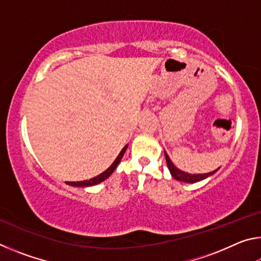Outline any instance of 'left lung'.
<instances>
[{
    "label": "left lung",
    "instance_id": "8db88e82",
    "mask_svg": "<svg viewBox=\"0 0 261 261\" xmlns=\"http://www.w3.org/2000/svg\"><path fill=\"white\" fill-rule=\"evenodd\" d=\"M165 156H166V162H167V166H168V169H169L171 176L175 179L179 180V182H184V183H197L199 182V180L205 179L207 177H210L213 174H215L216 171L219 170V168L216 170L211 171V173H207V174H189V173H185V171L178 169L177 167H176L173 161L170 160V158L168 156L167 152L165 151Z\"/></svg>",
    "mask_w": 261,
    "mask_h": 261
}]
</instances>
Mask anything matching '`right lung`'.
Instances as JSON below:
<instances>
[{"instance_id": "add662e5", "label": "right lung", "mask_w": 261, "mask_h": 261, "mask_svg": "<svg viewBox=\"0 0 261 261\" xmlns=\"http://www.w3.org/2000/svg\"><path fill=\"white\" fill-rule=\"evenodd\" d=\"M126 148H127V145H125V146L122 148V151L120 152V154H118L117 158L115 159V161L112 163V166H110L108 169H106L103 173H101L100 175L95 176V177L91 178V179L83 180V182H67V184L71 185V187H77V188H87V187H93V185H96V184H99L101 182H103V180L107 179L109 176L114 173V170L116 169L117 165L121 162L123 155H124Z\"/></svg>"}]
</instances>
